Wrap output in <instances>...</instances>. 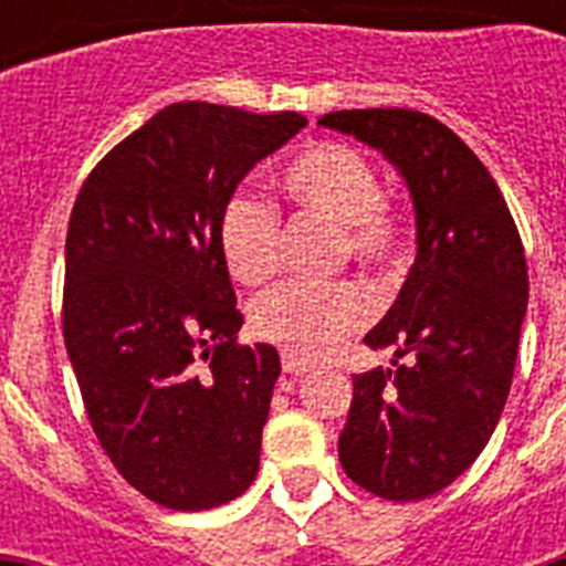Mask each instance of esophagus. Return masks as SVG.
<instances>
[{"label": "esophagus", "instance_id": "1", "mask_svg": "<svg viewBox=\"0 0 566 566\" xmlns=\"http://www.w3.org/2000/svg\"><path fill=\"white\" fill-rule=\"evenodd\" d=\"M282 370L287 373V376H305V373L314 370V364H311L308 358H302V355L291 353V349H284V353H282Z\"/></svg>", "mask_w": 566, "mask_h": 566}]
</instances>
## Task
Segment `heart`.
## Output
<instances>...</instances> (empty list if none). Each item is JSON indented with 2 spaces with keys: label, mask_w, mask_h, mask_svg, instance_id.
<instances>
[{
  "label": "heart",
  "mask_w": 566,
  "mask_h": 566,
  "mask_svg": "<svg viewBox=\"0 0 566 566\" xmlns=\"http://www.w3.org/2000/svg\"><path fill=\"white\" fill-rule=\"evenodd\" d=\"M293 211L335 222L340 252L364 266L390 264L405 247V217L381 190L378 172L355 146L314 140L279 172ZM222 261L238 284L255 287L279 266V213L252 193L226 199L217 226ZM370 319V300L353 282L282 284L252 305L249 323L261 340L305 358H323Z\"/></svg>",
  "instance_id": "obj_1"
}]
</instances>
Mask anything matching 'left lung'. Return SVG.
<instances>
[{"label": "left lung", "mask_w": 566, "mask_h": 566, "mask_svg": "<svg viewBox=\"0 0 566 566\" xmlns=\"http://www.w3.org/2000/svg\"><path fill=\"white\" fill-rule=\"evenodd\" d=\"M319 126L381 149L417 211V261L364 337L394 349L396 370L353 378L337 455L364 491L426 500L479 458L509 399L528 300L523 240L488 167L440 119L364 108L332 111Z\"/></svg>", "instance_id": "1"}]
</instances>
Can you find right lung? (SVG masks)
<instances>
[{
    "label": "right lung",
    "mask_w": 566,
    "mask_h": 566,
    "mask_svg": "<svg viewBox=\"0 0 566 566\" xmlns=\"http://www.w3.org/2000/svg\"><path fill=\"white\" fill-rule=\"evenodd\" d=\"M308 119L172 102L84 179L66 229L64 344L117 473L172 511L255 482L279 353L243 346L217 226L226 199Z\"/></svg>",
    "instance_id": "obj_1"
}]
</instances>
